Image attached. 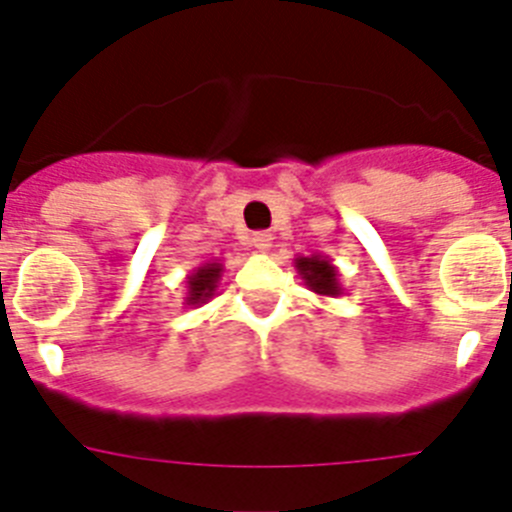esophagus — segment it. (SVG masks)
<instances>
[{
  "label": "esophagus",
  "instance_id": "34e87169",
  "mask_svg": "<svg viewBox=\"0 0 512 512\" xmlns=\"http://www.w3.org/2000/svg\"><path fill=\"white\" fill-rule=\"evenodd\" d=\"M252 245H255L260 252H267L270 247H273V234H270V232H255V234H252Z\"/></svg>",
  "mask_w": 512,
  "mask_h": 512
}]
</instances>
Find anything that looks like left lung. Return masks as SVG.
I'll return each mask as SVG.
<instances>
[{
  "mask_svg": "<svg viewBox=\"0 0 512 512\" xmlns=\"http://www.w3.org/2000/svg\"><path fill=\"white\" fill-rule=\"evenodd\" d=\"M293 267H296L298 275H301L303 285H306L308 290H313L316 296L336 298L344 293L342 280H339V270H336V265L326 255H298L296 260H293Z\"/></svg>",
  "mask_w": 512,
  "mask_h": 512,
  "instance_id": "1",
  "label": "left lung"
}]
</instances>
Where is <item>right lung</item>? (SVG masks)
Wrapping results in <instances>:
<instances>
[{
  "mask_svg": "<svg viewBox=\"0 0 512 512\" xmlns=\"http://www.w3.org/2000/svg\"><path fill=\"white\" fill-rule=\"evenodd\" d=\"M224 265L219 260H209L204 265H199L196 270H191V275H186V306L196 308L201 303L211 301L222 283Z\"/></svg>",
  "mask_w": 512,
  "mask_h": 512,
  "instance_id": "1",
  "label": "right lung"
}]
</instances>
